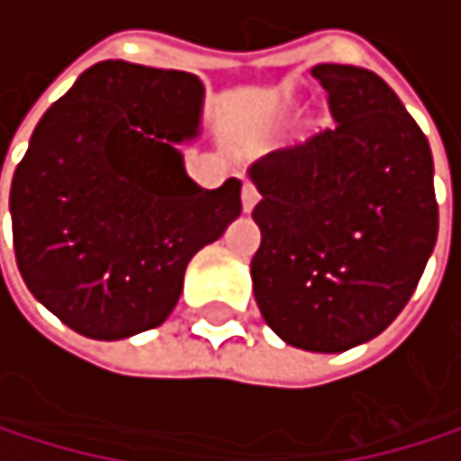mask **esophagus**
Instances as JSON below:
<instances>
[{
    "instance_id": "obj_1",
    "label": "esophagus",
    "mask_w": 461,
    "mask_h": 461,
    "mask_svg": "<svg viewBox=\"0 0 461 461\" xmlns=\"http://www.w3.org/2000/svg\"><path fill=\"white\" fill-rule=\"evenodd\" d=\"M240 199H243V210H246V212H251V210H254V204L259 202V193H257V187H254L251 182H246V185H243Z\"/></svg>"
}]
</instances>
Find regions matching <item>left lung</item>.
<instances>
[{
  "label": "left lung",
  "instance_id": "1",
  "mask_svg": "<svg viewBox=\"0 0 461 461\" xmlns=\"http://www.w3.org/2000/svg\"><path fill=\"white\" fill-rule=\"evenodd\" d=\"M334 127L249 168L262 243L257 307L295 348L338 354L382 334L415 293L437 243L426 135L374 71L321 63Z\"/></svg>",
  "mask_w": 461,
  "mask_h": 461
}]
</instances>
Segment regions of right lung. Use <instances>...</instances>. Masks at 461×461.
I'll use <instances>...</instances> for the list:
<instances>
[{
    "instance_id": "right-lung-1",
    "label": "right lung",
    "mask_w": 461,
    "mask_h": 461,
    "mask_svg": "<svg viewBox=\"0 0 461 461\" xmlns=\"http://www.w3.org/2000/svg\"><path fill=\"white\" fill-rule=\"evenodd\" d=\"M202 102L196 74L96 63L43 113L15 166L22 279L85 338L123 340L160 326L190 257L240 215V179L204 190L176 149L199 135Z\"/></svg>"
}]
</instances>
